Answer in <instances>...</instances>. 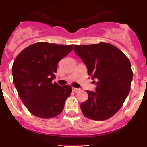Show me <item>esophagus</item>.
<instances>
[{"instance_id": "esophagus-1", "label": "esophagus", "mask_w": 147, "mask_h": 147, "mask_svg": "<svg viewBox=\"0 0 147 147\" xmlns=\"http://www.w3.org/2000/svg\"><path fill=\"white\" fill-rule=\"evenodd\" d=\"M80 90V88H74V87H73V88H72V90H73V91H74V92L79 91Z\"/></svg>"}]
</instances>
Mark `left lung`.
<instances>
[{
    "instance_id": "1",
    "label": "left lung",
    "mask_w": 147,
    "mask_h": 147,
    "mask_svg": "<svg viewBox=\"0 0 147 147\" xmlns=\"http://www.w3.org/2000/svg\"><path fill=\"white\" fill-rule=\"evenodd\" d=\"M86 65L88 75L96 79V91L87 90L88 99L80 105L88 119L104 121L119 111L130 91L133 73L131 63L120 49L107 42L74 45Z\"/></svg>"
}]
</instances>
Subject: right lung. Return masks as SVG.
I'll use <instances>...</instances> for the list:
<instances>
[{"instance_id": "obj_1", "label": "right lung", "mask_w": 147, "mask_h": 147, "mask_svg": "<svg viewBox=\"0 0 147 147\" xmlns=\"http://www.w3.org/2000/svg\"><path fill=\"white\" fill-rule=\"evenodd\" d=\"M74 45L39 42L23 49L12 65L13 82L18 95L28 111L35 116L51 119L62 112L71 96V85L52 83L58 62Z\"/></svg>"}]
</instances>
